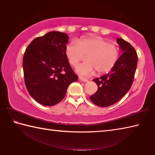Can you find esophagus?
Returning <instances> with one entry per match:
<instances>
[{
    "label": "esophagus",
    "mask_w": 155,
    "mask_h": 155,
    "mask_svg": "<svg viewBox=\"0 0 155 155\" xmlns=\"http://www.w3.org/2000/svg\"><path fill=\"white\" fill-rule=\"evenodd\" d=\"M79 80L81 81H83V82H87L88 80L87 78H82V77H79Z\"/></svg>",
    "instance_id": "34e87169"
}]
</instances>
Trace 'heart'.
<instances>
[{
    "instance_id": "1",
    "label": "heart",
    "mask_w": 155,
    "mask_h": 155,
    "mask_svg": "<svg viewBox=\"0 0 155 155\" xmlns=\"http://www.w3.org/2000/svg\"><path fill=\"white\" fill-rule=\"evenodd\" d=\"M70 64L76 66L87 57L85 64L78 65L76 71L80 75L88 77L95 70L98 74H104L113 69L120 57V50L115 44L101 37H85L78 41H72L65 48Z\"/></svg>"
}]
</instances>
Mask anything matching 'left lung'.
<instances>
[{
	"label": "left lung",
	"mask_w": 155,
	"mask_h": 155,
	"mask_svg": "<svg viewBox=\"0 0 155 155\" xmlns=\"http://www.w3.org/2000/svg\"><path fill=\"white\" fill-rule=\"evenodd\" d=\"M117 43L122 52L117 64L108 74L92 80L98 85V90L90 96V100L99 107H109L118 102L130 90L134 79L137 64V52L122 38H117Z\"/></svg>",
	"instance_id": "obj_1"
}]
</instances>
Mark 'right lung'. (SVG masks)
I'll return each mask as SVG.
<instances>
[{"label":"right lung","instance_id":"obj_1","mask_svg":"<svg viewBox=\"0 0 155 155\" xmlns=\"http://www.w3.org/2000/svg\"><path fill=\"white\" fill-rule=\"evenodd\" d=\"M68 39L66 33L51 31L34 39L25 52L26 87L31 97L42 105L61 102L70 84L78 80L65 53Z\"/></svg>","mask_w":155,"mask_h":155}]
</instances>
